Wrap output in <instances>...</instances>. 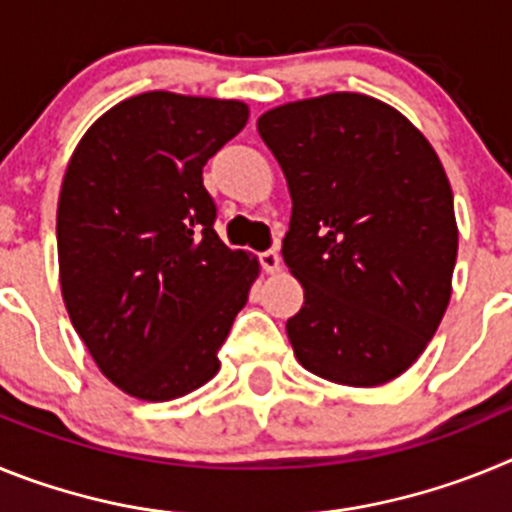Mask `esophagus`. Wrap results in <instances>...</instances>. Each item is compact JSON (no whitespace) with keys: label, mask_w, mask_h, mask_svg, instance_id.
<instances>
[{"label":"esophagus","mask_w":512,"mask_h":512,"mask_svg":"<svg viewBox=\"0 0 512 512\" xmlns=\"http://www.w3.org/2000/svg\"><path fill=\"white\" fill-rule=\"evenodd\" d=\"M259 261H261V269H264L266 274H277L279 266H282V256H279V251H274V248L259 253Z\"/></svg>","instance_id":"obj_1"}]
</instances>
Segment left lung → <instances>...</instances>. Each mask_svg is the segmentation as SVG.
I'll return each instance as SVG.
<instances>
[{
  "label": "left lung",
  "mask_w": 512,
  "mask_h": 512,
  "mask_svg": "<svg viewBox=\"0 0 512 512\" xmlns=\"http://www.w3.org/2000/svg\"><path fill=\"white\" fill-rule=\"evenodd\" d=\"M292 217L282 241L305 305L287 336L307 372L348 387L400 377L451 297L454 194L431 143L366 94L289 102L259 117Z\"/></svg>",
  "instance_id": "8db88e82"
}]
</instances>
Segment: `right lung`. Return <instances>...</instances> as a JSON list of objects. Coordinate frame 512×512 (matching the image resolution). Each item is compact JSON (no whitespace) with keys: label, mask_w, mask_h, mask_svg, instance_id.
<instances>
[{"label":"right lung","mask_w":512,"mask_h":512,"mask_svg":"<svg viewBox=\"0 0 512 512\" xmlns=\"http://www.w3.org/2000/svg\"><path fill=\"white\" fill-rule=\"evenodd\" d=\"M246 120L235 99L138 94L94 122L63 176V302L99 372L138 400H174L215 377L259 277V261L215 233L202 184L207 158Z\"/></svg>","instance_id":"obj_1"}]
</instances>
